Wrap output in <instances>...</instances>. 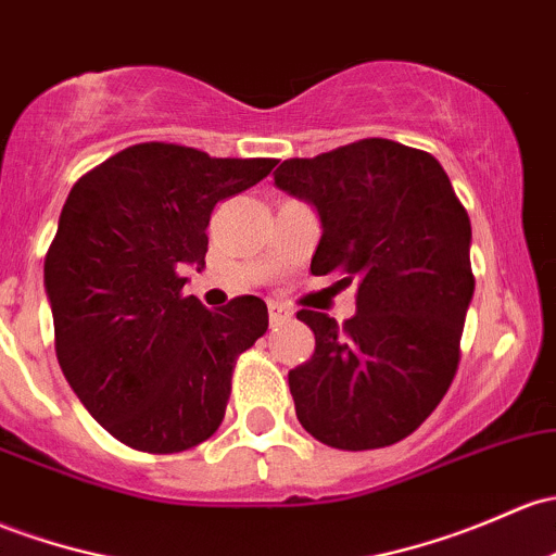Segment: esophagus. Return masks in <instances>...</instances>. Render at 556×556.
Listing matches in <instances>:
<instances>
[{
	"instance_id": "1",
	"label": "esophagus",
	"mask_w": 556,
	"mask_h": 556,
	"mask_svg": "<svg viewBox=\"0 0 556 556\" xmlns=\"http://www.w3.org/2000/svg\"><path fill=\"white\" fill-rule=\"evenodd\" d=\"M290 317H293V314H290L282 303H268V323H271V327L290 323Z\"/></svg>"
}]
</instances>
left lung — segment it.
<instances>
[{
    "instance_id": "left-lung-1",
    "label": "left lung",
    "mask_w": 556,
    "mask_h": 556,
    "mask_svg": "<svg viewBox=\"0 0 556 556\" xmlns=\"http://www.w3.org/2000/svg\"><path fill=\"white\" fill-rule=\"evenodd\" d=\"M274 184L317 210L314 277L356 279L343 325L298 312L314 354L288 376L295 416L330 447L394 445L431 416L458 367L475 295L469 215L434 156L386 138L282 162Z\"/></svg>"
}]
</instances>
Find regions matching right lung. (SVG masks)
<instances>
[{
	"label": "right lung",
	"mask_w": 556,
	"mask_h": 556,
	"mask_svg": "<svg viewBox=\"0 0 556 556\" xmlns=\"http://www.w3.org/2000/svg\"><path fill=\"white\" fill-rule=\"evenodd\" d=\"M277 160H213L138 143L74 184L45 258L55 354L90 416L143 453H180L220 426L237 356L266 332V303L218 312L184 298L204 268L210 213Z\"/></svg>",
	"instance_id": "add662e5"
}]
</instances>
